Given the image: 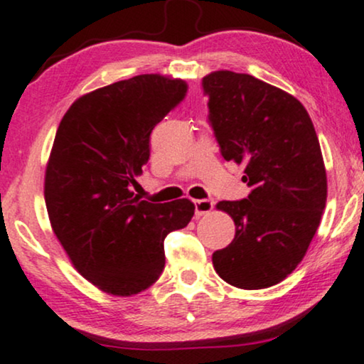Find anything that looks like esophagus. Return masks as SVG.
<instances>
[{"label":"esophagus","instance_id":"1","mask_svg":"<svg viewBox=\"0 0 364 364\" xmlns=\"http://www.w3.org/2000/svg\"><path fill=\"white\" fill-rule=\"evenodd\" d=\"M215 201L213 200H195V213L198 216L210 213L213 210Z\"/></svg>","mask_w":364,"mask_h":364}]
</instances>
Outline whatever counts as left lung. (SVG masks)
I'll return each mask as SVG.
<instances>
[{"label":"left lung","mask_w":364,"mask_h":364,"mask_svg":"<svg viewBox=\"0 0 364 364\" xmlns=\"http://www.w3.org/2000/svg\"><path fill=\"white\" fill-rule=\"evenodd\" d=\"M208 121L227 161L245 166L250 195L220 201L235 238L213 254L216 274L238 289L279 284L304 259L328 196L314 126L304 105L248 73L203 77Z\"/></svg>","instance_id":"1"}]
</instances>
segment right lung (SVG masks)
<instances>
[{"instance_id": "obj_1", "label": "right lung", "mask_w": 364, "mask_h": 364, "mask_svg": "<svg viewBox=\"0 0 364 364\" xmlns=\"http://www.w3.org/2000/svg\"><path fill=\"white\" fill-rule=\"evenodd\" d=\"M185 80L136 75L82 95L57 129L45 171V203L82 277L114 296L153 285L164 238L195 215L190 200L149 203L132 193L149 159L154 126L185 99Z\"/></svg>"}]
</instances>
